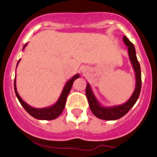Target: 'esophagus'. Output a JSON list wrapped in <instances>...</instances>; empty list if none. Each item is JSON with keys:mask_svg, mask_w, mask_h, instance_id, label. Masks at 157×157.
<instances>
[{"mask_svg": "<svg viewBox=\"0 0 157 157\" xmlns=\"http://www.w3.org/2000/svg\"><path fill=\"white\" fill-rule=\"evenodd\" d=\"M82 73H86V70L85 69H82Z\"/></svg>", "mask_w": 157, "mask_h": 157, "instance_id": "esophagus-1", "label": "esophagus"}]
</instances>
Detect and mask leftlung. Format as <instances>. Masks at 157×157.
I'll return each mask as SVG.
<instances>
[{"label":"left lung","instance_id":"8db88e82","mask_svg":"<svg viewBox=\"0 0 157 157\" xmlns=\"http://www.w3.org/2000/svg\"><path fill=\"white\" fill-rule=\"evenodd\" d=\"M123 41L128 47L130 61H131L133 70L135 72L136 86L134 91H133L131 98L125 103L121 104V105H114V106L111 107H105L103 106L98 101L96 96L93 92L90 84L87 83V87H86V96H87L91 111L96 117L98 119H103V120H117V119L124 117L135 105L140 94L141 87H142L141 68L140 63H139L136 58L135 47L126 36L123 37Z\"/></svg>","mask_w":157,"mask_h":157}]
</instances>
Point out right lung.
<instances>
[{
    "label": "right lung",
    "mask_w": 157,
    "mask_h": 157,
    "mask_svg": "<svg viewBox=\"0 0 157 157\" xmlns=\"http://www.w3.org/2000/svg\"><path fill=\"white\" fill-rule=\"evenodd\" d=\"M27 45V43L23 47V50L25 49V47ZM21 59H19V61H17V64L20 62ZM16 66V68H17ZM79 78V74H76V75H73L70 80H68L67 82L65 84L64 88L62 90V92H61V95H60L59 99L56 102L54 105H51V106L47 107H43V108H36V107H31L30 105H29L28 104H26L24 100L21 98V96H19V94L17 93V88H16V75L15 77V82H14V87H15V92L16 94V96L18 99V101H20L21 105H22L23 107L26 110V111L31 115L32 117L36 118L37 119H40V120H52V119H55L57 117H59L61 113L64 110L65 104H66V100L67 98L68 94H69L70 90H71L72 86L74 81L75 79Z\"/></svg>",
    "instance_id": "1"
}]
</instances>
